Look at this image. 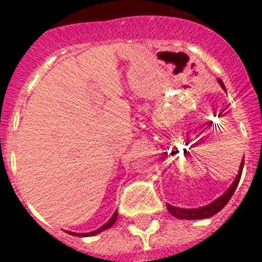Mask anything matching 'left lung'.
I'll return each instance as SVG.
<instances>
[{
  "label": "left lung",
  "instance_id": "left-lung-1",
  "mask_svg": "<svg viewBox=\"0 0 262 262\" xmlns=\"http://www.w3.org/2000/svg\"><path fill=\"white\" fill-rule=\"evenodd\" d=\"M217 82H219V84H221V86L226 90L223 81H222L221 78L217 80ZM243 166H244V159H243L242 164H240L239 173H237V176H236L235 181L232 182V185H231V186L227 189V191L223 194V195H221L219 198H216V200H215L214 202L210 203V205L203 206V207H198V209H181V207H176V206H172V205H166V207H168V211L170 212L173 216L178 217V219H189V221L205 219V217H210V216H212V215L217 214V212L221 211L224 206L228 203V201L231 200L232 194L235 193L236 187H237V185H239L240 177H242Z\"/></svg>",
  "mask_w": 262,
  "mask_h": 262
}]
</instances>
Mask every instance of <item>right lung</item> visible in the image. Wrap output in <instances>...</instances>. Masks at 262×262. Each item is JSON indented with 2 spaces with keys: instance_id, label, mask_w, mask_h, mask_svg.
I'll use <instances>...</instances> for the list:
<instances>
[{
  "instance_id": "obj_1",
  "label": "right lung",
  "mask_w": 262,
  "mask_h": 262,
  "mask_svg": "<svg viewBox=\"0 0 262 262\" xmlns=\"http://www.w3.org/2000/svg\"><path fill=\"white\" fill-rule=\"evenodd\" d=\"M117 217H118V211H115L114 215H113V216L110 217V221H108L107 223H105V224H103V226H101V227H99V228H98V230L93 231V232L76 233V232H71V231H68V233H69V235H73V236H81V237H84V236H93V235H97V233L102 232V231H105V230H107V228H110V227L115 223V221H117Z\"/></svg>"
}]
</instances>
